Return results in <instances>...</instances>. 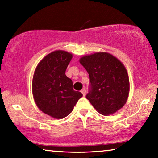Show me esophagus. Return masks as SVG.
I'll return each instance as SVG.
<instances>
[{"mask_svg":"<svg viewBox=\"0 0 158 158\" xmlns=\"http://www.w3.org/2000/svg\"><path fill=\"white\" fill-rule=\"evenodd\" d=\"M81 93L83 94V96H85V94H86V90L85 88H83V89L81 90Z\"/></svg>","mask_w":158,"mask_h":158,"instance_id":"1","label":"esophagus"}]
</instances>
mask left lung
<instances>
[{
    "mask_svg": "<svg viewBox=\"0 0 158 158\" xmlns=\"http://www.w3.org/2000/svg\"><path fill=\"white\" fill-rule=\"evenodd\" d=\"M89 75V92L86 98L103 115L114 114L128 98L129 81L122 62L111 54L96 52L80 59Z\"/></svg>",
    "mask_w": 158,
    "mask_h": 158,
    "instance_id": "left-lung-1",
    "label": "left lung"
}]
</instances>
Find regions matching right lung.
<instances>
[{
	"label": "right lung",
	"instance_id": "1",
	"mask_svg": "<svg viewBox=\"0 0 158 158\" xmlns=\"http://www.w3.org/2000/svg\"><path fill=\"white\" fill-rule=\"evenodd\" d=\"M72 57V54L63 50L48 54L36 66L32 80V94L37 107L57 119L69 115L83 96L73 90L72 80L65 75Z\"/></svg>",
	"mask_w": 158,
	"mask_h": 158
}]
</instances>
